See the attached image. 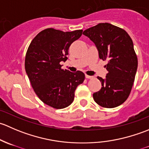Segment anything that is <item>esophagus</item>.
<instances>
[{
  "label": "esophagus",
  "mask_w": 149,
  "mask_h": 149,
  "mask_svg": "<svg viewBox=\"0 0 149 149\" xmlns=\"http://www.w3.org/2000/svg\"><path fill=\"white\" fill-rule=\"evenodd\" d=\"M86 79H94V76H88V75H86Z\"/></svg>",
  "instance_id": "esophagus-1"
}]
</instances>
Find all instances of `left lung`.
<instances>
[{
    "instance_id": "left-lung-1",
    "label": "left lung",
    "mask_w": 149,
    "mask_h": 149,
    "mask_svg": "<svg viewBox=\"0 0 149 149\" xmlns=\"http://www.w3.org/2000/svg\"><path fill=\"white\" fill-rule=\"evenodd\" d=\"M83 34L95 44L100 59L108 61L104 66L108 70L106 78L97 77L102 88L93 94L94 101L103 107H116L130 95L137 71L133 41L124 29L109 23L98 24Z\"/></svg>"
}]
</instances>
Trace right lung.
Wrapping results in <instances>:
<instances>
[{"label": "right lung", "mask_w": 149, "mask_h": 149, "mask_svg": "<svg viewBox=\"0 0 149 149\" xmlns=\"http://www.w3.org/2000/svg\"><path fill=\"white\" fill-rule=\"evenodd\" d=\"M83 30L64 31L48 28L40 31L29 46L25 70L37 97L47 105L63 109L73 102L75 90L85 79L83 72L61 68L70 45L80 38Z\"/></svg>", "instance_id": "obj_1"}]
</instances>
